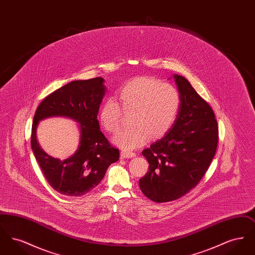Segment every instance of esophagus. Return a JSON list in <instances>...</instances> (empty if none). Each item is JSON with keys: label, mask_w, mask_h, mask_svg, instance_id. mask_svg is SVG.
I'll use <instances>...</instances> for the list:
<instances>
[{"label": "esophagus", "mask_w": 255, "mask_h": 255, "mask_svg": "<svg viewBox=\"0 0 255 255\" xmlns=\"http://www.w3.org/2000/svg\"><path fill=\"white\" fill-rule=\"evenodd\" d=\"M121 156L122 158H130L135 157V154L133 152H128V151H122Z\"/></svg>", "instance_id": "1"}]
</instances>
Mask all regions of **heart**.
I'll return each mask as SVG.
<instances>
[{
	"label": "heart",
	"mask_w": 255,
	"mask_h": 255,
	"mask_svg": "<svg viewBox=\"0 0 255 255\" xmlns=\"http://www.w3.org/2000/svg\"><path fill=\"white\" fill-rule=\"evenodd\" d=\"M118 97L124 113H130L131 128L122 130L112 141L124 151L144 145L149 137L158 138L167 133L181 106L178 90L151 77H137L122 86ZM118 101L110 97L100 107L101 126L116 133L122 122V111Z\"/></svg>",
	"instance_id": "heart-1"
}]
</instances>
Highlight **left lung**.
<instances>
[{
    "label": "left lung",
    "mask_w": 255,
    "mask_h": 255,
    "mask_svg": "<svg viewBox=\"0 0 255 255\" xmlns=\"http://www.w3.org/2000/svg\"><path fill=\"white\" fill-rule=\"evenodd\" d=\"M181 106L168 132L142 151L149 171L138 181L156 203L188 193L206 174L218 144V125L211 107L182 75L173 74Z\"/></svg>",
    "instance_id": "obj_1"
}]
</instances>
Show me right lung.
Here are the masks:
<instances>
[{
  "label": "right lung",
  "mask_w": 255,
  "mask_h": 255,
  "mask_svg": "<svg viewBox=\"0 0 255 255\" xmlns=\"http://www.w3.org/2000/svg\"><path fill=\"white\" fill-rule=\"evenodd\" d=\"M104 81L102 77L72 81L46 97L35 112L31 149L50 186L65 196L79 197L90 192L101 182L110 165L120 158V150L111 146L97 121L107 90ZM52 116L68 117L79 123L78 149L65 160L49 156L36 140L38 122Z\"/></svg>",
  "instance_id": "obj_1"
}]
</instances>
